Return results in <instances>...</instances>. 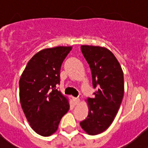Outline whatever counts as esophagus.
I'll list each match as a JSON object with an SVG mask.
<instances>
[{
    "label": "esophagus",
    "instance_id": "1",
    "mask_svg": "<svg viewBox=\"0 0 148 148\" xmlns=\"http://www.w3.org/2000/svg\"><path fill=\"white\" fill-rule=\"evenodd\" d=\"M73 103H74V106H77L80 103V99L79 98H77V97H74L73 98Z\"/></svg>",
    "mask_w": 148,
    "mask_h": 148
}]
</instances>
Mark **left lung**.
Returning <instances> with one entry per match:
<instances>
[{"label": "left lung", "instance_id": "left-lung-1", "mask_svg": "<svg viewBox=\"0 0 148 148\" xmlns=\"http://www.w3.org/2000/svg\"><path fill=\"white\" fill-rule=\"evenodd\" d=\"M81 50L90 65L93 88L97 87V91L93 98L86 100L89 114L80 125L87 134L94 136L106 131L117 114L124 97V74L109 49L82 45Z\"/></svg>", "mask_w": 148, "mask_h": 148}]
</instances>
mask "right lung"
<instances>
[{
  "instance_id": "obj_1",
  "label": "right lung",
  "mask_w": 148,
  "mask_h": 148,
  "mask_svg": "<svg viewBox=\"0 0 148 148\" xmlns=\"http://www.w3.org/2000/svg\"><path fill=\"white\" fill-rule=\"evenodd\" d=\"M72 47L59 46L40 51L27 62L22 73L20 101L24 115L37 134L49 136L70 109L67 97L56 89L60 82L62 62Z\"/></svg>"
}]
</instances>
